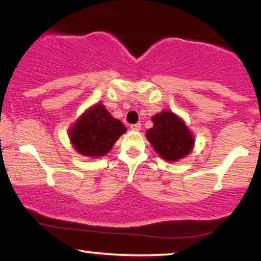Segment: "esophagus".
<instances>
[{
    "mask_svg": "<svg viewBox=\"0 0 261 261\" xmlns=\"http://www.w3.org/2000/svg\"><path fill=\"white\" fill-rule=\"evenodd\" d=\"M140 123H134V124H130V129L132 130H140Z\"/></svg>",
    "mask_w": 261,
    "mask_h": 261,
    "instance_id": "1",
    "label": "esophagus"
}]
</instances>
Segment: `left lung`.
<instances>
[{
  "label": "left lung",
  "mask_w": 261,
  "mask_h": 261,
  "mask_svg": "<svg viewBox=\"0 0 261 261\" xmlns=\"http://www.w3.org/2000/svg\"><path fill=\"white\" fill-rule=\"evenodd\" d=\"M153 127L146 132L147 139L159 155L167 161H178L194 147V137L186 124L170 111L152 117Z\"/></svg>",
  "instance_id": "1"
}]
</instances>
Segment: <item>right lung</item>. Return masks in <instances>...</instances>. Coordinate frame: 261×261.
<instances>
[{
	"label": "right lung",
	"mask_w": 261,
	"mask_h": 261,
	"mask_svg": "<svg viewBox=\"0 0 261 261\" xmlns=\"http://www.w3.org/2000/svg\"><path fill=\"white\" fill-rule=\"evenodd\" d=\"M124 132L123 123L98 104L82 115L70 129V140L81 155L100 157L111 150Z\"/></svg>",
	"instance_id": "1"
}]
</instances>
